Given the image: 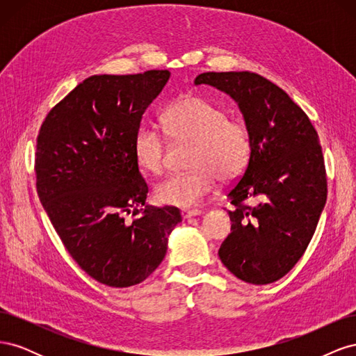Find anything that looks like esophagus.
I'll list each match as a JSON object with an SVG mask.
<instances>
[{"label":"esophagus","instance_id":"esophagus-1","mask_svg":"<svg viewBox=\"0 0 356 356\" xmlns=\"http://www.w3.org/2000/svg\"><path fill=\"white\" fill-rule=\"evenodd\" d=\"M200 213H202V211H199V209H182V211H181L182 218L197 217V215H200Z\"/></svg>","mask_w":356,"mask_h":356}]
</instances>
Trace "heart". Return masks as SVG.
<instances>
[{
  "label": "heart",
  "instance_id": "obj_1",
  "mask_svg": "<svg viewBox=\"0 0 356 356\" xmlns=\"http://www.w3.org/2000/svg\"><path fill=\"white\" fill-rule=\"evenodd\" d=\"M165 134L175 143H195L191 172L170 174L154 188L159 202L190 208L217 187L242 175L252 153L250 124L239 115H227L220 105L196 95L172 102L161 114ZM166 138L153 126H143L134 139L139 168L159 174L165 168Z\"/></svg>",
  "mask_w": 356,
  "mask_h": 356
}]
</instances>
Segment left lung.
I'll return each mask as SVG.
<instances>
[{
	"label": "left lung",
	"mask_w": 356,
	"mask_h": 356,
	"mask_svg": "<svg viewBox=\"0 0 356 356\" xmlns=\"http://www.w3.org/2000/svg\"><path fill=\"white\" fill-rule=\"evenodd\" d=\"M195 84L229 93L252 135L250 163L227 191L232 230L220 260L248 284H272L305 254L325 207L318 132L281 88L255 72H203Z\"/></svg>",
	"instance_id": "1"
}]
</instances>
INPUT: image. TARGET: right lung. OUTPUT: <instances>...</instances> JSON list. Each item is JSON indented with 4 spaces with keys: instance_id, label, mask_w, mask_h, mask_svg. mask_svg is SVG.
I'll return each instance as SVG.
<instances>
[{
    "instance_id": "1",
    "label": "right lung",
    "mask_w": 356,
    "mask_h": 356,
    "mask_svg": "<svg viewBox=\"0 0 356 356\" xmlns=\"http://www.w3.org/2000/svg\"><path fill=\"white\" fill-rule=\"evenodd\" d=\"M169 75H92L53 106L37 136L42 208L74 261L113 288L145 281L163 261L168 236L181 221L175 207L138 209L148 186L134 139ZM131 211L134 220L124 222Z\"/></svg>"
}]
</instances>
